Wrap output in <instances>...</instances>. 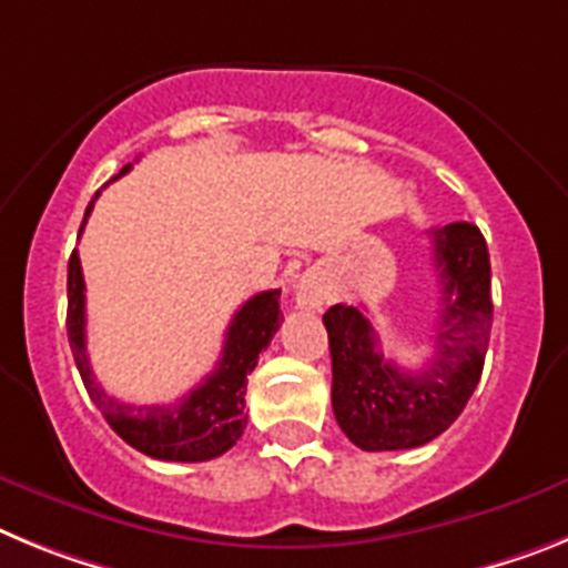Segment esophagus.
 <instances>
[{
	"label": "esophagus",
	"mask_w": 568,
	"mask_h": 568,
	"mask_svg": "<svg viewBox=\"0 0 568 568\" xmlns=\"http://www.w3.org/2000/svg\"><path fill=\"white\" fill-rule=\"evenodd\" d=\"M294 300H297L300 308H323L328 303V285L314 274H305L294 288Z\"/></svg>",
	"instance_id": "1"
}]
</instances>
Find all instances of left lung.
<instances>
[{"instance_id": "8db88e82", "label": "left lung", "mask_w": 568, "mask_h": 568, "mask_svg": "<svg viewBox=\"0 0 568 568\" xmlns=\"http://www.w3.org/2000/svg\"><path fill=\"white\" fill-rule=\"evenodd\" d=\"M440 271V314L432 359L406 372L383 357L372 320L357 305L323 314L332 348V406L345 437L363 452H400L440 437L480 383L491 332V265L480 229L432 231Z\"/></svg>"}]
</instances>
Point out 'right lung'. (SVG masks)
I'll use <instances>...</instances> for the list:
<instances>
[{
  "instance_id": "obj_1",
  "label": "right lung",
  "mask_w": 568,
  "mask_h": 568,
  "mask_svg": "<svg viewBox=\"0 0 568 568\" xmlns=\"http://www.w3.org/2000/svg\"><path fill=\"white\" fill-rule=\"evenodd\" d=\"M128 171L131 165L122 168L120 176ZM91 209L93 202L88 205L85 216L91 214ZM280 323H283L280 288L254 294L231 320L223 357L200 386L168 406H128V403L113 400L93 377L85 348V280H82L77 251L68 260V339H71V352L79 374H82V383L97 408L105 414L108 426L120 434L128 446H134L136 452L156 457V460H211V457L225 455L243 437V428L248 423L245 383H248V374L254 372L260 352L277 334Z\"/></svg>"
}]
</instances>
